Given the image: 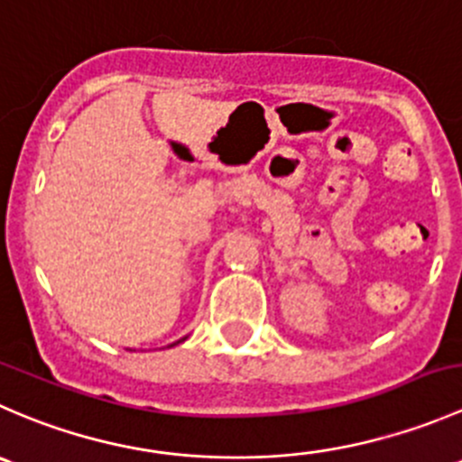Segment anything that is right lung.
Masks as SVG:
<instances>
[{
    "label": "right lung",
    "mask_w": 462,
    "mask_h": 462,
    "mask_svg": "<svg viewBox=\"0 0 462 462\" xmlns=\"http://www.w3.org/2000/svg\"><path fill=\"white\" fill-rule=\"evenodd\" d=\"M186 339H189V337H184V339H180V341H175V344H171V346H168V348H172V346H177V344H181V341H186Z\"/></svg>",
    "instance_id": "obj_1"
}]
</instances>
